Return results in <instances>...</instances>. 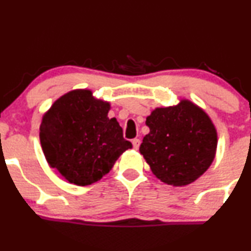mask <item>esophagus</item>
Instances as JSON below:
<instances>
[{
    "mask_svg": "<svg viewBox=\"0 0 251 251\" xmlns=\"http://www.w3.org/2000/svg\"><path fill=\"white\" fill-rule=\"evenodd\" d=\"M140 143H141L140 139H137V138L133 139V141H132V144H133V147L135 150L139 149V146H140Z\"/></svg>",
    "mask_w": 251,
    "mask_h": 251,
    "instance_id": "obj_1",
    "label": "esophagus"
}]
</instances>
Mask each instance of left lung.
Here are the masks:
<instances>
[{
  "instance_id": "8db88e82",
  "label": "left lung",
  "mask_w": 251,
  "mask_h": 251,
  "mask_svg": "<svg viewBox=\"0 0 251 251\" xmlns=\"http://www.w3.org/2000/svg\"><path fill=\"white\" fill-rule=\"evenodd\" d=\"M146 125L150 133L139 151L152 173L167 185L182 187L194 182L215 159V125L203 108L188 99L154 108Z\"/></svg>"
}]
</instances>
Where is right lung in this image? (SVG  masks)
<instances>
[{"label":"right lung","mask_w":251,"mask_h":251,"mask_svg":"<svg viewBox=\"0 0 251 251\" xmlns=\"http://www.w3.org/2000/svg\"><path fill=\"white\" fill-rule=\"evenodd\" d=\"M110 108L91 90L78 89L59 97L42 117L39 140L45 159L70 183L97 182L132 149L116 118L107 117Z\"/></svg>","instance_id":"1"}]
</instances>
